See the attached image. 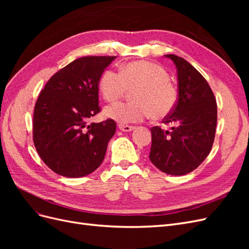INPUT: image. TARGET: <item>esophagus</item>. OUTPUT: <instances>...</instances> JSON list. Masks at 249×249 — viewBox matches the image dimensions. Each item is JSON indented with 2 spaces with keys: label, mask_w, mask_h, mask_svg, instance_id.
Here are the masks:
<instances>
[{
  "label": "esophagus",
  "mask_w": 249,
  "mask_h": 249,
  "mask_svg": "<svg viewBox=\"0 0 249 249\" xmlns=\"http://www.w3.org/2000/svg\"><path fill=\"white\" fill-rule=\"evenodd\" d=\"M119 130L123 132H131L135 129V126L133 125H126V124H119Z\"/></svg>",
  "instance_id": "obj_1"
}]
</instances>
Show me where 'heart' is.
<instances>
[{
	"label": "heart",
	"mask_w": 249,
	"mask_h": 249,
	"mask_svg": "<svg viewBox=\"0 0 249 249\" xmlns=\"http://www.w3.org/2000/svg\"><path fill=\"white\" fill-rule=\"evenodd\" d=\"M100 88L107 102H116L129 92L132 103H117L105 109V115L120 124L138 123L153 116L160 120L170 115L178 101V90L162 66L136 61L124 65L120 72L106 71Z\"/></svg>",
	"instance_id": "1"
}]
</instances>
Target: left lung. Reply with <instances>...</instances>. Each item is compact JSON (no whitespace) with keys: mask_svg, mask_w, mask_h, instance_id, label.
<instances>
[{"mask_svg":"<svg viewBox=\"0 0 249 249\" xmlns=\"http://www.w3.org/2000/svg\"><path fill=\"white\" fill-rule=\"evenodd\" d=\"M175 63L178 99L164 124H175L170 131L154 126L149 160L161 171L184 176L196 169L212 148L217 106L212 89L200 72L176 55H165Z\"/></svg>","mask_w":249,"mask_h":249,"instance_id":"1","label":"left lung"}]
</instances>
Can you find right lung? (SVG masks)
I'll return each instance as SVG.
<instances>
[{
    "label": "right lung",
    "mask_w": 249,
    "mask_h": 249,
    "mask_svg": "<svg viewBox=\"0 0 249 249\" xmlns=\"http://www.w3.org/2000/svg\"><path fill=\"white\" fill-rule=\"evenodd\" d=\"M116 57L79 58L53 76L37 99L33 140L41 160L66 178H81L102 164L116 124H88L100 112L99 82Z\"/></svg>",
    "instance_id": "add662e5"
}]
</instances>
